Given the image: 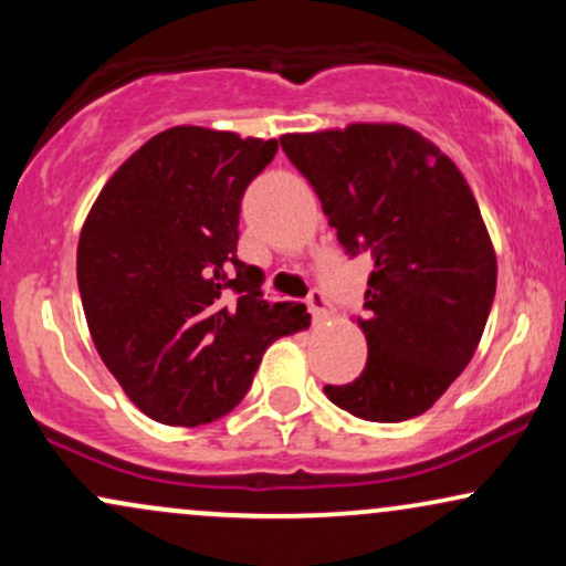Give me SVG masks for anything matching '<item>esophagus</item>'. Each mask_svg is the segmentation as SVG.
<instances>
[{
  "label": "esophagus",
  "instance_id": "esophagus-1",
  "mask_svg": "<svg viewBox=\"0 0 566 566\" xmlns=\"http://www.w3.org/2000/svg\"><path fill=\"white\" fill-rule=\"evenodd\" d=\"M308 311H311V316H314L316 322H322V319H327V316H333V305H329V301H327V297H324L322 290H311Z\"/></svg>",
  "mask_w": 566,
  "mask_h": 566
}]
</instances>
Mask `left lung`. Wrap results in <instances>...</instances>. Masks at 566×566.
<instances>
[{
    "label": "left lung",
    "mask_w": 566,
    "mask_h": 566,
    "mask_svg": "<svg viewBox=\"0 0 566 566\" xmlns=\"http://www.w3.org/2000/svg\"><path fill=\"white\" fill-rule=\"evenodd\" d=\"M279 143L314 186L343 250L375 261L359 319L367 365L324 394L373 423L418 418L469 367L495 301V250L463 172L405 125Z\"/></svg>",
    "instance_id": "8db88e82"
}]
</instances>
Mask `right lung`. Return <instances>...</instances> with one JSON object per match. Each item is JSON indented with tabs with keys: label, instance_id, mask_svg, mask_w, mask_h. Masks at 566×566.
I'll list each match as a JSON object with an SVG mask.
<instances>
[{
	"label": "right lung",
	"instance_id": "right-lung-1",
	"mask_svg": "<svg viewBox=\"0 0 566 566\" xmlns=\"http://www.w3.org/2000/svg\"><path fill=\"white\" fill-rule=\"evenodd\" d=\"M279 143L170 127L112 175L82 226L76 282L103 365L165 426H201L250 391L263 350L308 327L263 301L237 258L239 207Z\"/></svg>",
	"mask_w": 566,
	"mask_h": 566
}]
</instances>
